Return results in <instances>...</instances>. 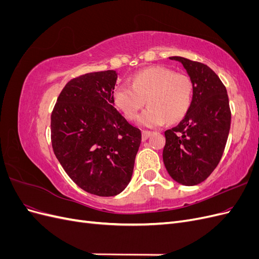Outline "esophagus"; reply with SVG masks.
Listing matches in <instances>:
<instances>
[{
  "instance_id": "obj_1",
  "label": "esophagus",
  "mask_w": 259,
  "mask_h": 259,
  "mask_svg": "<svg viewBox=\"0 0 259 259\" xmlns=\"http://www.w3.org/2000/svg\"><path fill=\"white\" fill-rule=\"evenodd\" d=\"M151 134H152V132H150V131H144L143 132V139L147 140L149 137L151 136Z\"/></svg>"
}]
</instances>
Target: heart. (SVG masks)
<instances>
[{
    "label": "heart",
    "mask_w": 259,
    "mask_h": 259,
    "mask_svg": "<svg viewBox=\"0 0 259 259\" xmlns=\"http://www.w3.org/2000/svg\"><path fill=\"white\" fill-rule=\"evenodd\" d=\"M193 97V81L186 73L163 66L140 70L133 75L132 85L122 83L113 91V103L130 120L137 117L147 99L149 107L140 114L143 126L155 127L176 122L189 110Z\"/></svg>",
    "instance_id": "b5f03b06"
}]
</instances>
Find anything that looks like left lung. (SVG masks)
<instances>
[{
  "label": "left lung",
  "instance_id": "8db88e82",
  "mask_svg": "<svg viewBox=\"0 0 259 259\" xmlns=\"http://www.w3.org/2000/svg\"><path fill=\"white\" fill-rule=\"evenodd\" d=\"M179 61L193 81L191 107L177 126L165 131L163 162L178 184L195 186L211 174L228 139L231 112L225 85L204 64L184 57Z\"/></svg>",
  "mask_w": 259,
  "mask_h": 259
}]
</instances>
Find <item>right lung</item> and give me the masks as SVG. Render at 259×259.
I'll list each match as a JSON object with an SVG mask.
<instances>
[{
  "label": "right lung",
  "instance_id": "1",
  "mask_svg": "<svg viewBox=\"0 0 259 259\" xmlns=\"http://www.w3.org/2000/svg\"><path fill=\"white\" fill-rule=\"evenodd\" d=\"M114 70L69 81L51 117L55 155L86 192L113 197L130 184L142 132L116 110Z\"/></svg>",
  "mask_w": 259,
  "mask_h": 259
}]
</instances>
